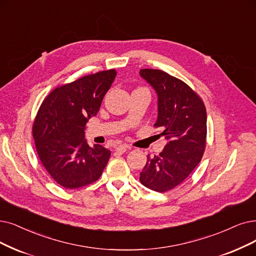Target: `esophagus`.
<instances>
[{
    "mask_svg": "<svg viewBox=\"0 0 256 256\" xmlns=\"http://www.w3.org/2000/svg\"><path fill=\"white\" fill-rule=\"evenodd\" d=\"M127 148H128V147H127L126 145H114V149H116L118 152H120V153L126 152Z\"/></svg>",
    "mask_w": 256,
    "mask_h": 256,
    "instance_id": "1",
    "label": "esophagus"
}]
</instances>
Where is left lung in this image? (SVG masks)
<instances>
[{
	"label": "left lung",
	"instance_id": "8db88e82",
	"mask_svg": "<svg viewBox=\"0 0 256 256\" xmlns=\"http://www.w3.org/2000/svg\"><path fill=\"white\" fill-rule=\"evenodd\" d=\"M158 94V120L167 144L140 173L145 187L166 192L178 186L200 162L206 148L207 114L204 102L182 80L158 69H140Z\"/></svg>",
	"mask_w": 256,
	"mask_h": 256
}]
</instances>
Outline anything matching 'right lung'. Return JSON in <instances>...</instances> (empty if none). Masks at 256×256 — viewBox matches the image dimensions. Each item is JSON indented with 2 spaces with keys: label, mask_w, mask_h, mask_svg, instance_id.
I'll use <instances>...</instances> for the list:
<instances>
[{
  "label": "right lung",
  "mask_w": 256,
  "mask_h": 256,
  "mask_svg": "<svg viewBox=\"0 0 256 256\" xmlns=\"http://www.w3.org/2000/svg\"><path fill=\"white\" fill-rule=\"evenodd\" d=\"M116 76L100 71L56 87L43 100L32 125L40 160L58 185L76 189L100 178L111 152L102 145L89 147L86 122L94 116Z\"/></svg>",
  "instance_id": "right-lung-1"
}]
</instances>
